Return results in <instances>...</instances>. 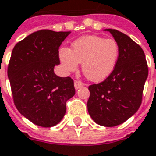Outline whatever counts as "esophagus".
Wrapping results in <instances>:
<instances>
[{
  "mask_svg": "<svg viewBox=\"0 0 156 156\" xmlns=\"http://www.w3.org/2000/svg\"><path fill=\"white\" fill-rule=\"evenodd\" d=\"M74 87H75L76 89H79L80 87H84V84L81 81H75L74 82Z\"/></svg>",
  "mask_w": 156,
  "mask_h": 156,
  "instance_id": "obj_1",
  "label": "esophagus"
}]
</instances>
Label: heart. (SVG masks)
<instances>
[{"mask_svg": "<svg viewBox=\"0 0 156 156\" xmlns=\"http://www.w3.org/2000/svg\"><path fill=\"white\" fill-rule=\"evenodd\" d=\"M120 56V48L114 39L85 36L72 43L70 49L61 48L59 59L68 73L78 69V63L87 79L101 82L114 70Z\"/></svg>", "mask_w": 156, "mask_h": 156, "instance_id": "heart-1", "label": "heart"}]
</instances>
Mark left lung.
Listing matches in <instances>:
<instances>
[{"label": "left lung", "instance_id": "left-lung-1", "mask_svg": "<svg viewBox=\"0 0 156 156\" xmlns=\"http://www.w3.org/2000/svg\"><path fill=\"white\" fill-rule=\"evenodd\" d=\"M110 32L118 43L120 56L112 73L100 84L91 85L87 110L93 120L105 127H114L133 116L141 105L148 67L142 48L127 35Z\"/></svg>", "mask_w": 156, "mask_h": 156}]
</instances>
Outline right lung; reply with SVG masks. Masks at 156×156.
Segmentation results:
<instances>
[{
  "mask_svg": "<svg viewBox=\"0 0 156 156\" xmlns=\"http://www.w3.org/2000/svg\"><path fill=\"white\" fill-rule=\"evenodd\" d=\"M70 32L40 30L12 50L8 67L14 104L22 115L37 126L57 125L66 113V102L75 94L69 77L54 73L60 64L59 47Z\"/></svg>",
  "mask_w": 156,
  "mask_h": 156,
  "instance_id": "obj_1",
  "label": "right lung"
}]
</instances>
